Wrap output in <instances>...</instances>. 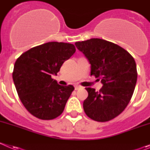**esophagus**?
<instances>
[{
	"mask_svg": "<svg viewBox=\"0 0 150 150\" xmlns=\"http://www.w3.org/2000/svg\"><path fill=\"white\" fill-rule=\"evenodd\" d=\"M74 88H75V90H78V89H79V88H81L82 87H81V86H77V85H76V86H75V87H74Z\"/></svg>",
	"mask_w": 150,
	"mask_h": 150,
	"instance_id": "obj_1",
	"label": "esophagus"
}]
</instances>
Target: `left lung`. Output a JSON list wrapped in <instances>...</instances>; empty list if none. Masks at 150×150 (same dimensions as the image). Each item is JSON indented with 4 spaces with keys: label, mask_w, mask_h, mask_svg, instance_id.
I'll list each match as a JSON object with an SVG mask.
<instances>
[{
    "label": "left lung",
    "mask_w": 150,
    "mask_h": 150,
    "mask_svg": "<svg viewBox=\"0 0 150 150\" xmlns=\"http://www.w3.org/2000/svg\"><path fill=\"white\" fill-rule=\"evenodd\" d=\"M75 46L91 64V75L103 85L99 91L86 88L88 95L83 101L85 112L95 121H110L125 109L133 95L137 78L134 59L121 46L99 38L76 42Z\"/></svg>",
    "instance_id": "1"
}]
</instances>
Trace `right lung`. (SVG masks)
I'll list each match as a JSON object with an SVG mask.
<instances>
[{
  "instance_id": "add662e5",
  "label": "right lung",
  "mask_w": 150,
  "mask_h": 150,
  "mask_svg": "<svg viewBox=\"0 0 150 150\" xmlns=\"http://www.w3.org/2000/svg\"><path fill=\"white\" fill-rule=\"evenodd\" d=\"M76 51L71 43L49 42L30 49L16 61L13 73L17 93L27 110L43 120L64 111L74 87L61 86L52 78Z\"/></svg>"
}]
</instances>
